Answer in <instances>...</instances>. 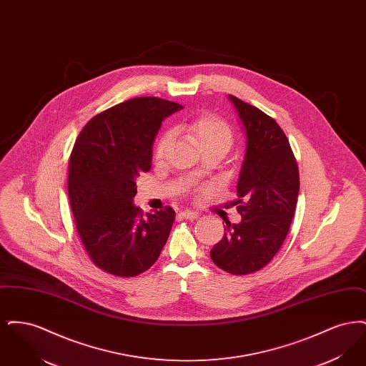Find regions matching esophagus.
Wrapping results in <instances>:
<instances>
[{
    "instance_id": "34e87169",
    "label": "esophagus",
    "mask_w": 366,
    "mask_h": 366,
    "mask_svg": "<svg viewBox=\"0 0 366 366\" xmlns=\"http://www.w3.org/2000/svg\"><path fill=\"white\" fill-rule=\"evenodd\" d=\"M179 217L181 218H184V219H197L199 218V214H196V212H193V211H189V209H184V211H181L179 212Z\"/></svg>"
}]
</instances>
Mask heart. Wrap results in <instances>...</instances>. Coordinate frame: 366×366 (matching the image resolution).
I'll return each instance as SVG.
<instances>
[{"instance_id": "b5f03b06", "label": "heart", "mask_w": 366, "mask_h": 366, "mask_svg": "<svg viewBox=\"0 0 366 366\" xmlns=\"http://www.w3.org/2000/svg\"><path fill=\"white\" fill-rule=\"evenodd\" d=\"M179 129H184L188 133L203 154L207 151H219L225 155L233 144V132L229 124L212 114L200 115L191 122L179 126ZM172 139V133H164L159 139L155 147L157 160L163 159Z\"/></svg>"}]
</instances>
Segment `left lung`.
I'll list each match as a JSON object with an SVG mask.
<instances>
[{
  "label": "left lung",
  "instance_id": "obj_1",
  "mask_svg": "<svg viewBox=\"0 0 366 366\" xmlns=\"http://www.w3.org/2000/svg\"><path fill=\"white\" fill-rule=\"evenodd\" d=\"M229 100L247 139L236 202L242 221L227 222V233L209 257L222 270L242 276L266 266L284 243L295 214L299 170L277 122L232 94Z\"/></svg>",
  "mask_w": 366,
  "mask_h": 366
}]
</instances>
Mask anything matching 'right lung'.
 Wrapping results in <instances>:
<instances>
[{"label":"right lung","instance_id":"right-lung-1","mask_svg":"<svg viewBox=\"0 0 366 366\" xmlns=\"http://www.w3.org/2000/svg\"><path fill=\"white\" fill-rule=\"evenodd\" d=\"M182 105L137 97L90 119L75 141L69 167V196L78 234L93 263L133 277L157 261L175 212H141L133 203L137 178L152 164V144L162 122Z\"/></svg>","mask_w":366,"mask_h":366}]
</instances>
